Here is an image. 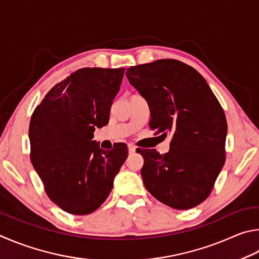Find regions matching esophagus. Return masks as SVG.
<instances>
[{"label": "esophagus", "instance_id": "34e87169", "mask_svg": "<svg viewBox=\"0 0 259 259\" xmlns=\"http://www.w3.org/2000/svg\"><path fill=\"white\" fill-rule=\"evenodd\" d=\"M135 150H137V148H135V147L133 146V144H128V151H130L131 153H134Z\"/></svg>", "mask_w": 259, "mask_h": 259}]
</instances>
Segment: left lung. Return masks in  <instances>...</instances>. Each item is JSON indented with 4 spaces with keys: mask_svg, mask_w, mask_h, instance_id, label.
<instances>
[{
    "mask_svg": "<svg viewBox=\"0 0 259 259\" xmlns=\"http://www.w3.org/2000/svg\"><path fill=\"white\" fill-rule=\"evenodd\" d=\"M130 83L151 109L150 128L166 138L169 152H140L144 187L175 209H190L209 196L225 162L228 124L206 79L187 63L161 59L130 67Z\"/></svg>",
    "mask_w": 259,
    "mask_h": 259,
    "instance_id": "1",
    "label": "left lung"
}]
</instances>
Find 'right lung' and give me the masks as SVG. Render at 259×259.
Here are the masks:
<instances>
[{"instance_id": "obj_1", "label": "right lung", "mask_w": 259, "mask_h": 259, "mask_svg": "<svg viewBox=\"0 0 259 259\" xmlns=\"http://www.w3.org/2000/svg\"><path fill=\"white\" fill-rule=\"evenodd\" d=\"M125 68H81L49 91L30 118V160L48 197L72 215H88L108 198L127 158L125 143L103 150L92 141L108 124Z\"/></svg>"}]
</instances>
